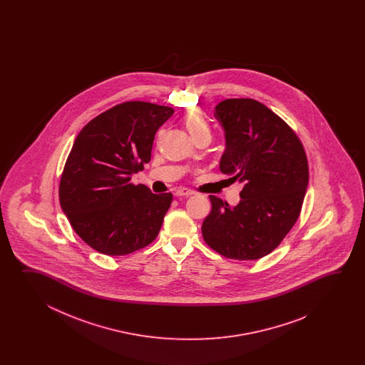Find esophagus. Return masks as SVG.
I'll return each mask as SVG.
<instances>
[{
	"mask_svg": "<svg viewBox=\"0 0 365 365\" xmlns=\"http://www.w3.org/2000/svg\"><path fill=\"white\" fill-rule=\"evenodd\" d=\"M193 190H190V189H187V187H180V189H178V190L175 192L176 197H189V195H193Z\"/></svg>",
	"mask_w": 365,
	"mask_h": 365,
	"instance_id": "esophagus-1",
	"label": "esophagus"
}]
</instances>
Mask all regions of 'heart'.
<instances>
[{"mask_svg": "<svg viewBox=\"0 0 365 365\" xmlns=\"http://www.w3.org/2000/svg\"><path fill=\"white\" fill-rule=\"evenodd\" d=\"M185 125L189 133L192 135H197L198 133L210 132L209 121L206 116L203 115V112L200 109H194L190 110L185 117Z\"/></svg>", "mask_w": 365, "mask_h": 365, "instance_id": "obj_1", "label": "heart"}]
</instances>
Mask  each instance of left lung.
I'll return each mask as SVG.
<instances>
[{"label":"left lung","mask_w":365,"mask_h":365,"mask_svg":"<svg viewBox=\"0 0 365 365\" xmlns=\"http://www.w3.org/2000/svg\"><path fill=\"white\" fill-rule=\"evenodd\" d=\"M214 117L225 130L219 168L242 190L236 206L210 195L202 236L227 258L258 259L279 245L299 217L309 180L305 151L292 129L259 101H220Z\"/></svg>","instance_id":"8db88e82"}]
</instances>
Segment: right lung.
<instances>
[{"mask_svg": "<svg viewBox=\"0 0 365 365\" xmlns=\"http://www.w3.org/2000/svg\"><path fill=\"white\" fill-rule=\"evenodd\" d=\"M173 109L126 101L95 117L79 132L60 182L63 214L87 245L125 256L155 240L171 193L130 184L151 159L155 133Z\"/></svg>", "mask_w": 365, "mask_h": 365, "instance_id": "add662e5", "label": "right lung"}]
</instances>
